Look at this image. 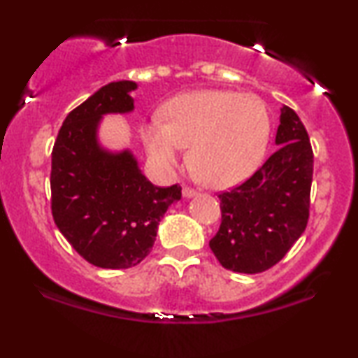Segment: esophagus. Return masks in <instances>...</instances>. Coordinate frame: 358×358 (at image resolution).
Wrapping results in <instances>:
<instances>
[{"label": "esophagus", "mask_w": 358, "mask_h": 358, "mask_svg": "<svg viewBox=\"0 0 358 358\" xmlns=\"http://www.w3.org/2000/svg\"><path fill=\"white\" fill-rule=\"evenodd\" d=\"M199 192L195 189H190V187H184L182 189V197L184 199H192V197H195V195H197Z\"/></svg>", "instance_id": "34e87169"}]
</instances>
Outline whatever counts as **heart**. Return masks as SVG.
<instances>
[{
	"label": "heart",
	"mask_w": 358,
	"mask_h": 358,
	"mask_svg": "<svg viewBox=\"0 0 358 358\" xmlns=\"http://www.w3.org/2000/svg\"><path fill=\"white\" fill-rule=\"evenodd\" d=\"M164 117L141 125V138L156 171L173 174L190 145V164L215 189L241 184L257 169L272 127L261 97L227 90L176 96L164 106Z\"/></svg>",
	"instance_id": "1"
}]
</instances>
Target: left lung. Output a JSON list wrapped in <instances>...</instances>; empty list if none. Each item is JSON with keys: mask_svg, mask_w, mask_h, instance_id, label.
Listing matches in <instances>:
<instances>
[{"mask_svg": "<svg viewBox=\"0 0 358 358\" xmlns=\"http://www.w3.org/2000/svg\"><path fill=\"white\" fill-rule=\"evenodd\" d=\"M275 145V153L246 182L218 195L222 224L210 249L228 271H267L306 228L313 150L300 117L287 106L280 109Z\"/></svg>", "mask_w": 358, "mask_h": 358, "instance_id": "1", "label": "left lung"}]
</instances>
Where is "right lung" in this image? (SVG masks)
Wrapping results in <instances>:
<instances>
[{
	"label": "right lung",
	"mask_w": 358,
	"mask_h": 358,
	"mask_svg": "<svg viewBox=\"0 0 358 358\" xmlns=\"http://www.w3.org/2000/svg\"><path fill=\"white\" fill-rule=\"evenodd\" d=\"M134 81H114L66 115L52 151V215L73 249L102 268H129L153 248L158 224L180 200V185L158 187L129 148L110 151L99 141L107 114L135 109Z\"/></svg>",
	"instance_id": "1"
}]
</instances>
